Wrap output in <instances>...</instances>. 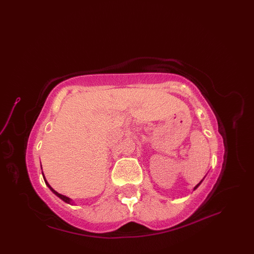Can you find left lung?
Returning a JSON list of instances; mask_svg holds the SVG:
<instances>
[{
  "instance_id": "8db88e82",
  "label": "left lung",
  "mask_w": 254,
  "mask_h": 254,
  "mask_svg": "<svg viewBox=\"0 0 254 254\" xmlns=\"http://www.w3.org/2000/svg\"><path fill=\"white\" fill-rule=\"evenodd\" d=\"M202 181H203V180H202ZM202 181H201V182H199V183H198V184H196V185H195V186H194V189H193V190H196V189H197V188H198V186H199V184H201V183H202Z\"/></svg>"
}]
</instances>
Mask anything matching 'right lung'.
Here are the masks:
<instances>
[{
  "mask_svg": "<svg viewBox=\"0 0 254 254\" xmlns=\"http://www.w3.org/2000/svg\"><path fill=\"white\" fill-rule=\"evenodd\" d=\"M41 169H42V166H41ZM42 175H43V178H44V181H45V183H46V185L48 186V188H49V190L53 192V193H55L56 195H58L61 199H63V201L64 202H65L66 204H71V205H73V202H72V199L70 198V197H68V196H65V195H64V194H61V193H59L58 191H56L55 190H53L52 188H51V186L49 185V183L47 182V180H46V178H45V176H44V174H43V173H42Z\"/></svg>",
  "mask_w": 254,
  "mask_h": 254,
  "instance_id": "obj_1",
  "label": "right lung"
}]
</instances>
